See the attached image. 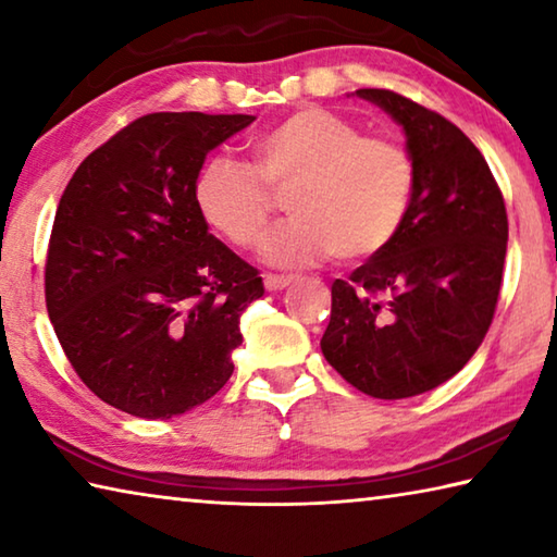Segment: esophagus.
<instances>
[{
    "mask_svg": "<svg viewBox=\"0 0 557 557\" xmlns=\"http://www.w3.org/2000/svg\"><path fill=\"white\" fill-rule=\"evenodd\" d=\"M292 282L289 275H265V289L268 292H277V289H285Z\"/></svg>",
    "mask_w": 557,
    "mask_h": 557,
    "instance_id": "obj_1",
    "label": "esophagus"
}]
</instances>
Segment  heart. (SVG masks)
Listing matches in <instances>:
<instances>
[{
	"mask_svg": "<svg viewBox=\"0 0 557 557\" xmlns=\"http://www.w3.org/2000/svg\"><path fill=\"white\" fill-rule=\"evenodd\" d=\"M256 166L219 152L199 169L196 206L238 248H252L287 194L295 215L262 243L275 268H301L326 256L363 260L400 231L412 196V162L383 137H361L322 108L299 110L252 139Z\"/></svg>",
	"mask_w": 557,
	"mask_h": 557,
	"instance_id": "obj_1",
	"label": "heart"
}]
</instances>
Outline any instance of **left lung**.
Returning a JSON list of instances; mask_svg holds the SVG:
<instances>
[{"label":"left lung","mask_w":557,"mask_h":557,"mask_svg":"<svg viewBox=\"0 0 557 557\" xmlns=\"http://www.w3.org/2000/svg\"><path fill=\"white\" fill-rule=\"evenodd\" d=\"M356 96L403 127L414 182L395 238L332 285L322 354L354 388L400 400L449 381L482 346L502 289L506 206L457 125L393 90Z\"/></svg>","instance_id":"1"}]
</instances>
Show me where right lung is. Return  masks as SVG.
Masks as SVG:
<instances>
[{
	"mask_svg": "<svg viewBox=\"0 0 557 557\" xmlns=\"http://www.w3.org/2000/svg\"><path fill=\"white\" fill-rule=\"evenodd\" d=\"M252 115L154 112L83 159L55 211L46 309L81 381L169 420L219 393L260 299L258 270L209 233L194 184Z\"/></svg>",
	"mask_w": 557,
	"mask_h": 557,
	"instance_id": "right-lung-1",
	"label": "right lung"
}]
</instances>
